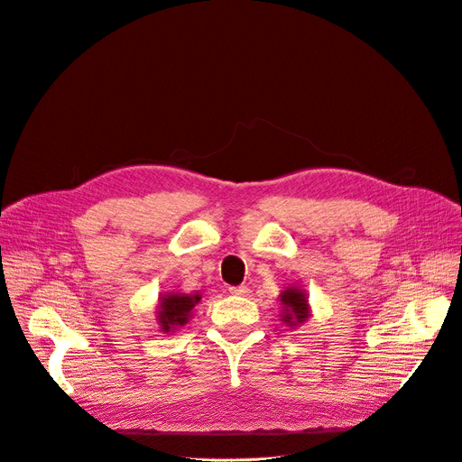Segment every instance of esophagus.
Wrapping results in <instances>:
<instances>
[{
    "instance_id": "34e87169",
    "label": "esophagus",
    "mask_w": 462,
    "mask_h": 462,
    "mask_svg": "<svg viewBox=\"0 0 462 462\" xmlns=\"http://www.w3.org/2000/svg\"><path fill=\"white\" fill-rule=\"evenodd\" d=\"M228 291H230V295H237V297H246L250 292V289L246 285H236V287H230Z\"/></svg>"
}]
</instances>
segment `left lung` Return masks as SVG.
I'll return each instance as SVG.
<instances>
[{
	"instance_id": "left-lung-1",
	"label": "left lung",
	"mask_w": 462,
	"mask_h": 462,
	"mask_svg": "<svg viewBox=\"0 0 462 462\" xmlns=\"http://www.w3.org/2000/svg\"><path fill=\"white\" fill-rule=\"evenodd\" d=\"M282 304L285 306V315L282 317L289 326H297L299 322H304L310 315L308 310V299L300 289H285L280 297Z\"/></svg>"
}]
</instances>
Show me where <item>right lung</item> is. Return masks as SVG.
<instances>
[{
  "label": "right lung",
  "instance_id": "right-lung-1",
  "mask_svg": "<svg viewBox=\"0 0 462 462\" xmlns=\"http://www.w3.org/2000/svg\"><path fill=\"white\" fill-rule=\"evenodd\" d=\"M200 300V295H167L160 302L158 320L163 331H170L171 328L184 326L189 320L191 310Z\"/></svg>",
  "mask_w": 462,
  "mask_h": 462
}]
</instances>
